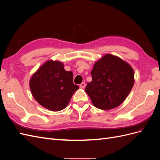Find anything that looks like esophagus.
I'll return each instance as SVG.
<instances>
[{
    "label": "esophagus",
    "instance_id": "esophagus-1",
    "mask_svg": "<svg viewBox=\"0 0 160 160\" xmlns=\"http://www.w3.org/2000/svg\"><path fill=\"white\" fill-rule=\"evenodd\" d=\"M85 86H86L85 83V82H83V83H82L80 85V88L83 89V88H85Z\"/></svg>",
    "mask_w": 160,
    "mask_h": 160
}]
</instances>
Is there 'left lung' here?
Instances as JSON below:
<instances>
[{"label":"left lung","instance_id":"left-lung-1","mask_svg":"<svg viewBox=\"0 0 160 160\" xmlns=\"http://www.w3.org/2000/svg\"><path fill=\"white\" fill-rule=\"evenodd\" d=\"M91 74L92 81L87 85L85 91L95 107L102 110L119 106L134 85L132 66L111 54H105L97 61Z\"/></svg>","mask_w":160,"mask_h":160}]
</instances>
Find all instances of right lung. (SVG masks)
Wrapping results in <instances>:
<instances>
[{"mask_svg": "<svg viewBox=\"0 0 160 160\" xmlns=\"http://www.w3.org/2000/svg\"><path fill=\"white\" fill-rule=\"evenodd\" d=\"M72 79V72L65 71L62 62L48 60L31 77V94L43 108L52 111H61L79 89Z\"/></svg>", "mask_w": 160, "mask_h": 160, "instance_id": "obj_1", "label": "right lung"}]
</instances>
